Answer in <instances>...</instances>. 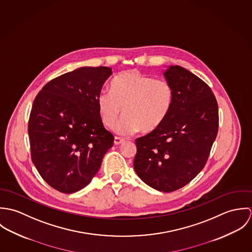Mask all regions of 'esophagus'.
Instances as JSON below:
<instances>
[{"mask_svg": "<svg viewBox=\"0 0 252 252\" xmlns=\"http://www.w3.org/2000/svg\"><path fill=\"white\" fill-rule=\"evenodd\" d=\"M124 142V139H122V138H119V137H115L114 138V144L115 145H118V144H122Z\"/></svg>", "mask_w": 252, "mask_h": 252, "instance_id": "34e87169", "label": "esophagus"}]
</instances>
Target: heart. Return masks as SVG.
Here are the masks:
<instances>
[{"instance_id":"heart-1","label":"heart","mask_w":252,"mask_h":252,"mask_svg":"<svg viewBox=\"0 0 252 252\" xmlns=\"http://www.w3.org/2000/svg\"><path fill=\"white\" fill-rule=\"evenodd\" d=\"M109 89L110 92L103 91L98 97L99 113L108 128L114 126L122 113L124 117L115 126V132L122 135L157 130L173 106L174 92L168 80L135 70L118 73Z\"/></svg>"}]
</instances>
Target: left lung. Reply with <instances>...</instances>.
<instances>
[{
    "label": "left lung",
    "mask_w": 252,
    "mask_h": 252,
    "mask_svg": "<svg viewBox=\"0 0 252 252\" xmlns=\"http://www.w3.org/2000/svg\"><path fill=\"white\" fill-rule=\"evenodd\" d=\"M164 76L173 106L157 130L136 140L134 169L150 187L173 192L204 169L218 131V106L210 86L186 69L171 66Z\"/></svg>",
    "instance_id": "1"
}]
</instances>
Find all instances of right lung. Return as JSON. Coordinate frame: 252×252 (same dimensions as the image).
Listing matches in <instances>:
<instances>
[{"instance_id": "obj_1", "label": "right lung", "mask_w": 252, "mask_h": 252, "mask_svg": "<svg viewBox=\"0 0 252 252\" xmlns=\"http://www.w3.org/2000/svg\"><path fill=\"white\" fill-rule=\"evenodd\" d=\"M111 73L108 67L76 69L47 82L34 100L28 123L32 161L62 193L88 185L113 144L97 103Z\"/></svg>"}]
</instances>
